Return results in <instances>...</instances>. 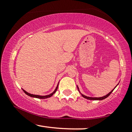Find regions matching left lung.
I'll use <instances>...</instances> for the list:
<instances>
[{"label":"left lung","mask_w":132,"mask_h":132,"mask_svg":"<svg viewBox=\"0 0 132 132\" xmlns=\"http://www.w3.org/2000/svg\"><path fill=\"white\" fill-rule=\"evenodd\" d=\"M118 84H117V85H118ZM117 85L116 87H114V89L116 88L117 86ZM77 87H78V89L79 92H80V94H81V95L83 97H84V98H85V99H89V100H93V101H102V100H103V99H105V98L109 96L110 94H111L113 90H114V89H112V90L111 91L109 92V93H108V94H106L105 95H104V96L101 97H88V96H86V95H83L82 94L81 92H80V90H79V87H78V86H77Z\"/></svg>","instance_id":"obj_1"}]
</instances>
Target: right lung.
Returning a JSON list of instances; mask_svg holds the SVG:
<instances>
[{
    "instance_id": "right-lung-1",
    "label": "right lung",
    "mask_w": 132,
    "mask_h": 132,
    "mask_svg": "<svg viewBox=\"0 0 132 132\" xmlns=\"http://www.w3.org/2000/svg\"><path fill=\"white\" fill-rule=\"evenodd\" d=\"M58 84H59V82H58V84H57V85L56 86V89H54V90L52 92V93H51L50 94H48V95H40L31 94H30V93H28V92H27L26 90H25L24 89H22V90H23V92H25V93L27 95H28V96H30V97H31L38 98V99H47V98H49V97H50L52 96V95H53L56 92L57 87H58Z\"/></svg>"
}]
</instances>
